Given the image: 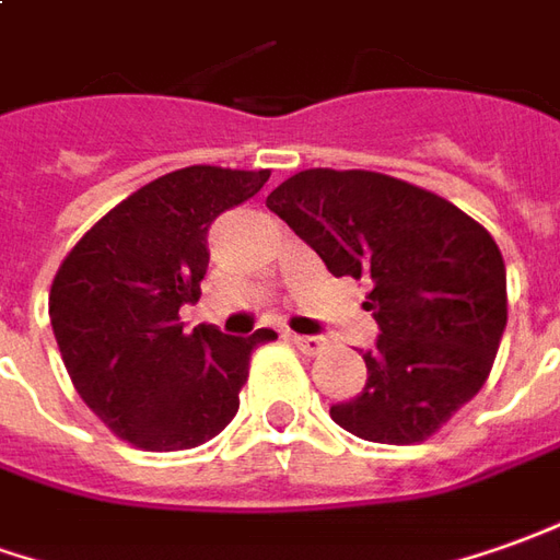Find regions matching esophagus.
Instances as JSON below:
<instances>
[{"label": "esophagus", "mask_w": 560, "mask_h": 560, "mask_svg": "<svg viewBox=\"0 0 560 560\" xmlns=\"http://www.w3.org/2000/svg\"><path fill=\"white\" fill-rule=\"evenodd\" d=\"M292 345L302 350L304 357H317L326 350V338H319V335H292Z\"/></svg>", "instance_id": "obj_1"}]
</instances>
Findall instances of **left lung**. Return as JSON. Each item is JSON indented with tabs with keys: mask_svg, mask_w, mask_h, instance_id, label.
<instances>
[{
	"mask_svg": "<svg viewBox=\"0 0 560 560\" xmlns=\"http://www.w3.org/2000/svg\"><path fill=\"white\" fill-rule=\"evenodd\" d=\"M335 277L372 280L377 319L365 387L329 415L347 433L411 445L433 435L491 375L506 329V265L464 210L369 170H302L268 195Z\"/></svg>",
	"mask_w": 560,
	"mask_h": 560,
	"instance_id": "obj_1",
	"label": "left lung"
}]
</instances>
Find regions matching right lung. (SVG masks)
Returning <instances> with one entry per match:
<instances>
[{
  "mask_svg": "<svg viewBox=\"0 0 560 560\" xmlns=\"http://www.w3.org/2000/svg\"><path fill=\"white\" fill-rule=\"evenodd\" d=\"M268 170L185 167L142 185L88 231L54 277L48 314L75 390L112 433L142 451L219 435L241 408L249 357L277 331L185 335L210 265L215 215L249 200Z\"/></svg>",
  "mask_w": 560,
  "mask_h": 560,
  "instance_id": "add662e5",
  "label": "right lung"
}]
</instances>
